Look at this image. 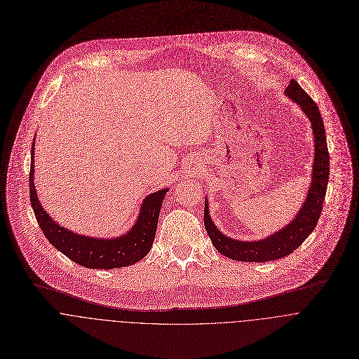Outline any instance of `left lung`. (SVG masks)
<instances>
[{
	"label": "left lung",
	"instance_id": "1",
	"mask_svg": "<svg viewBox=\"0 0 359 359\" xmlns=\"http://www.w3.org/2000/svg\"><path fill=\"white\" fill-rule=\"evenodd\" d=\"M285 94L296 102L309 118L314 137V161L311 169V183L309 186L306 200L297 214L276 232L254 241H240L222 233L214 224L208 200L204 203V225L215 250L226 258L240 262H269L285 258L299 248L306 238L313 232L318 222L323 203L327 191L330 176V155L327 148V137L324 123L317 104L294 80L290 81Z\"/></svg>",
	"mask_w": 359,
	"mask_h": 359
}]
</instances>
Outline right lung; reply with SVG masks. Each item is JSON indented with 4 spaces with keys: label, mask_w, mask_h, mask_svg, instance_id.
I'll list each match as a JSON object with an SVG mask.
<instances>
[{
    "label": "right lung",
    "mask_w": 359,
    "mask_h": 359,
    "mask_svg": "<svg viewBox=\"0 0 359 359\" xmlns=\"http://www.w3.org/2000/svg\"><path fill=\"white\" fill-rule=\"evenodd\" d=\"M35 138L31 151L29 194L38 224L46 240L73 262L90 269H119L144 259L152 248L159 212L169 189H161L148 194L141 203L140 214L134 225L116 238H97L77 233L57 224L42 207L36 194L35 173Z\"/></svg>",
    "instance_id": "obj_1"
}]
</instances>
